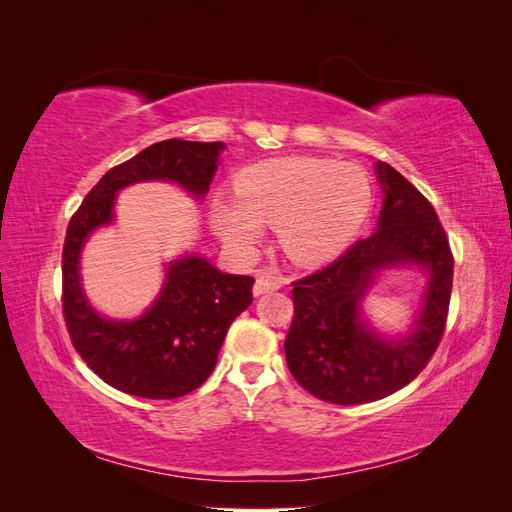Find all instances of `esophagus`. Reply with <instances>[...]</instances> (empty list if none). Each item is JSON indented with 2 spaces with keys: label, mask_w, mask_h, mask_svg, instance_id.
<instances>
[{
  "label": "esophagus",
  "mask_w": 512,
  "mask_h": 512,
  "mask_svg": "<svg viewBox=\"0 0 512 512\" xmlns=\"http://www.w3.org/2000/svg\"><path fill=\"white\" fill-rule=\"evenodd\" d=\"M286 284L284 277L280 273L275 271H262L258 277H256V284H254V294L258 297V294H265V292H271V290H277L282 288Z\"/></svg>",
  "instance_id": "esophagus-1"
}]
</instances>
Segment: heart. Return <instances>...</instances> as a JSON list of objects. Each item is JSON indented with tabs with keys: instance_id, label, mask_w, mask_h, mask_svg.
<instances>
[{
	"instance_id": "1",
	"label": "heart",
	"mask_w": 512,
	"mask_h": 512,
	"mask_svg": "<svg viewBox=\"0 0 512 512\" xmlns=\"http://www.w3.org/2000/svg\"><path fill=\"white\" fill-rule=\"evenodd\" d=\"M371 203V185L361 168L280 158L245 168L237 179V196L213 198L211 222L237 250H252L260 241V221L275 226L294 262L318 265L354 239Z\"/></svg>"
}]
</instances>
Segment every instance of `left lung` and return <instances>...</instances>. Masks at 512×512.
<instances>
[{"mask_svg": "<svg viewBox=\"0 0 512 512\" xmlns=\"http://www.w3.org/2000/svg\"><path fill=\"white\" fill-rule=\"evenodd\" d=\"M384 203L378 230L320 271L292 282L294 316L284 350L290 374L329 404H367L410 384L436 352L453 288V252L436 209L389 164L378 162ZM418 264L430 284L408 338L384 340L360 318V299L382 268Z\"/></svg>", "mask_w": 512, "mask_h": 512, "instance_id": "left-lung-1", "label": "left lung"}]
</instances>
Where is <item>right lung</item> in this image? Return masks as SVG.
Here are the masks:
<instances>
[{"label":"right lung","instance_id":"obj_1","mask_svg":"<svg viewBox=\"0 0 512 512\" xmlns=\"http://www.w3.org/2000/svg\"><path fill=\"white\" fill-rule=\"evenodd\" d=\"M222 143L168 138L113 166L72 215L61 254V307L74 350L108 386L136 397L175 399L203 384L218 361L226 331L252 305L254 277L215 269L207 258L183 256L136 320H106L85 299L79 256L87 237L113 222L117 192L138 181H175L192 196L209 192Z\"/></svg>","mask_w":512,"mask_h":512}]
</instances>
